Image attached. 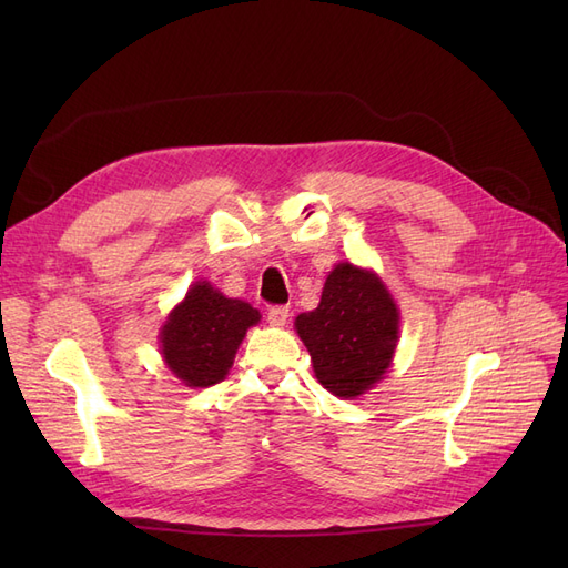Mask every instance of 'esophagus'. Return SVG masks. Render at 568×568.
<instances>
[{"label": "esophagus", "instance_id": "1", "mask_svg": "<svg viewBox=\"0 0 568 568\" xmlns=\"http://www.w3.org/2000/svg\"><path fill=\"white\" fill-rule=\"evenodd\" d=\"M267 322L272 326H284L288 322V307L286 305H272L267 311Z\"/></svg>", "mask_w": 568, "mask_h": 568}]
</instances>
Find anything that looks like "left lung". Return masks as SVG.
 Masks as SVG:
<instances>
[{"mask_svg": "<svg viewBox=\"0 0 568 568\" xmlns=\"http://www.w3.org/2000/svg\"><path fill=\"white\" fill-rule=\"evenodd\" d=\"M400 313L374 272L338 263L324 282L320 305L296 317V332L313 357L317 382L353 400L390 367Z\"/></svg>", "mask_w": 568, "mask_h": 568, "instance_id": "left-lung-1", "label": "left lung"}]
</instances>
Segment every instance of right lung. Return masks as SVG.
Wrapping results in <instances>:
<instances>
[{"instance_id":"add662e5","label":"right lung","mask_w":568,"mask_h":568,"mask_svg":"<svg viewBox=\"0 0 568 568\" xmlns=\"http://www.w3.org/2000/svg\"><path fill=\"white\" fill-rule=\"evenodd\" d=\"M261 313L239 298L222 296L209 282H196L168 315L161 329V353L184 386L209 388L225 379L239 343Z\"/></svg>"}]
</instances>
